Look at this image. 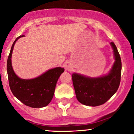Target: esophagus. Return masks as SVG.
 <instances>
[{
    "mask_svg": "<svg viewBox=\"0 0 134 134\" xmlns=\"http://www.w3.org/2000/svg\"><path fill=\"white\" fill-rule=\"evenodd\" d=\"M65 70H67V71H70V70L72 69L71 64H70V63H69V62L67 63V64H66V65H65Z\"/></svg>",
    "mask_w": 134,
    "mask_h": 134,
    "instance_id": "34e87169",
    "label": "esophagus"
}]
</instances>
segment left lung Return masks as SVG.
I'll list each match as a JSON object with an SVG mask.
<instances>
[{"label": "left lung", "mask_w": 134, "mask_h": 134, "mask_svg": "<svg viewBox=\"0 0 134 134\" xmlns=\"http://www.w3.org/2000/svg\"><path fill=\"white\" fill-rule=\"evenodd\" d=\"M115 62L109 73L98 77H90L77 73L72 75L77 100L84 105L96 107L104 104L117 91L121 79V62L116 45L110 43Z\"/></svg>", "instance_id": "left-lung-1"}]
</instances>
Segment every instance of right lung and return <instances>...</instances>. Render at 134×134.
<instances>
[{"label": "right lung", "mask_w": 134, "mask_h": 134, "mask_svg": "<svg viewBox=\"0 0 134 134\" xmlns=\"http://www.w3.org/2000/svg\"><path fill=\"white\" fill-rule=\"evenodd\" d=\"M14 41L7 58V71L10 90L17 99L25 105L31 108H43L50 103L54 94L57 82L64 72L60 67L50 69L41 76L31 79H21L15 74L11 62L12 53L16 41Z\"/></svg>", "instance_id": "right-lung-1"}]
</instances>
